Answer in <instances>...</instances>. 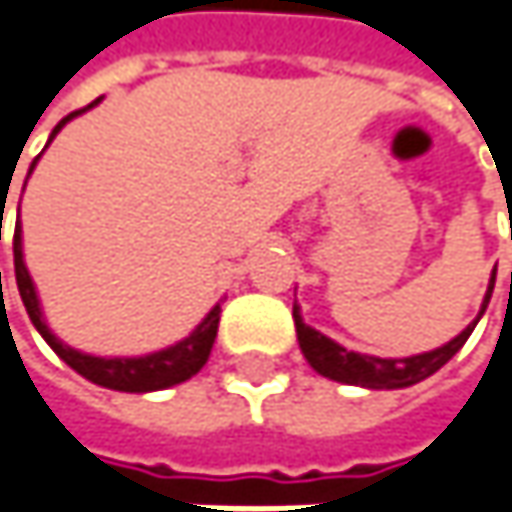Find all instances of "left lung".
I'll return each mask as SVG.
<instances>
[{
	"mask_svg": "<svg viewBox=\"0 0 512 512\" xmlns=\"http://www.w3.org/2000/svg\"><path fill=\"white\" fill-rule=\"evenodd\" d=\"M492 286H495V274H492V283H489V292H486V301H483V310L492 298ZM480 310V316H483ZM295 331H298V343H301V352L304 358L310 361V367L316 373H322L325 379H334V382L346 384H364V387H376V390H393V387H408V384L423 382L426 376H432L435 370H441L462 346L465 340L471 337L477 319L456 337L450 340L447 346L435 349V352H426V355H414V358H402V361H387V358H367V355H358V352H349L343 346H337L334 340H328L325 334L313 331L310 325H304V319L298 316V307H295Z\"/></svg>",
	"mask_w": 512,
	"mask_h": 512,
	"instance_id": "1",
	"label": "left lung"
}]
</instances>
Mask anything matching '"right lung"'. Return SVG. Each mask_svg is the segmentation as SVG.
<instances>
[{"label":"right lung","mask_w":512,"mask_h":512,"mask_svg":"<svg viewBox=\"0 0 512 512\" xmlns=\"http://www.w3.org/2000/svg\"><path fill=\"white\" fill-rule=\"evenodd\" d=\"M98 101H101V98H98ZM98 101H95V104H98ZM95 104H89V107H83V110L65 116V119L56 125L53 136L65 128V122H71L74 116L92 110ZM53 136H50V139H53ZM32 166H35V163H32ZM14 274H17V289H20V298H23V304H26V313H29L32 325L41 331V337L50 343V349H53L71 370H77L80 376H86L89 382L101 384V387L128 390V393L163 390V387H172V384L187 382L190 376H196V373L205 367L208 355H211V346H214V337H217V325H220V307H214V310L205 316V322H202L187 340H181V343H175V346H169V349H163V352L145 355V358H92V355H83V352H77V349L59 343V340L53 337V331H50V328L44 325V319H41L38 295H35L32 277H29V271H26V265H23L20 223H17V229H14Z\"/></svg>","instance_id":"obj_1"}]
</instances>
